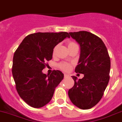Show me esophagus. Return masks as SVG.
<instances>
[{"label":"esophagus","mask_w":122,"mask_h":122,"mask_svg":"<svg viewBox=\"0 0 122 122\" xmlns=\"http://www.w3.org/2000/svg\"><path fill=\"white\" fill-rule=\"evenodd\" d=\"M64 78H68V77H69V75H67V74H64Z\"/></svg>","instance_id":"obj_1"}]
</instances>
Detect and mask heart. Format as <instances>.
Here are the masks:
<instances>
[{
    "mask_svg": "<svg viewBox=\"0 0 122 122\" xmlns=\"http://www.w3.org/2000/svg\"><path fill=\"white\" fill-rule=\"evenodd\" d=\"M77 45L75 42H72V41H70V42H69L68 43V49L69 48H70V47H73V46H75ZM56 49H57V47H54V50H53V54H54V53H55V52H56ZM59 68L61 69V70H62L63 71H68L69 70H70V69H71V64H70V63H61L59 64Z\"/></svg>",
    "mask_w": 122,
    "mask_h": 122,
    "instance_id": "heart-1",
    "label": "heart"
}]
</instances>
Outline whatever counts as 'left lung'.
Here are the masks:
<instances>
[{"instance_id":"8db88e82","label":"left lung","mask_w":122,"mask_h":122,"mask_svg":"<svg viewBox=\"0 0 122 122\" xmlns=\"http://www.w3.org/2000/svg\"><path fill=\"white\" fill-rule=\"evenodd\" d=\"M80 44V54L75 72L83 74L82 79L73 76L75 85L68 91L71 102L81 109L92 108L100 102L109 81L110 58L103 41L87 31L69 32Z\"/></svg>"}]
</instances>
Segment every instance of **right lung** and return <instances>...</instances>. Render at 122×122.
<instances>
[{
  "label": "right lung",
  "mask_w": 122,
  "mask_h": 122,
  "mask_svg": "<svg viewBox=\"0 0 122 122\" xmlns=\"http://www.w3.org/2000/svg\"><path fill=\"white\" fill-rule=\"evenodd\" d=\"M70 36L68 32H37L24 39L13 58L12 76L20 97L34 108L51 101L54 90L64 78L59 70L51 75L42 73L46 62L52 58L53 49Z\"/></svg>",
  "instance_id": "add662e5"
}]
</instances>
